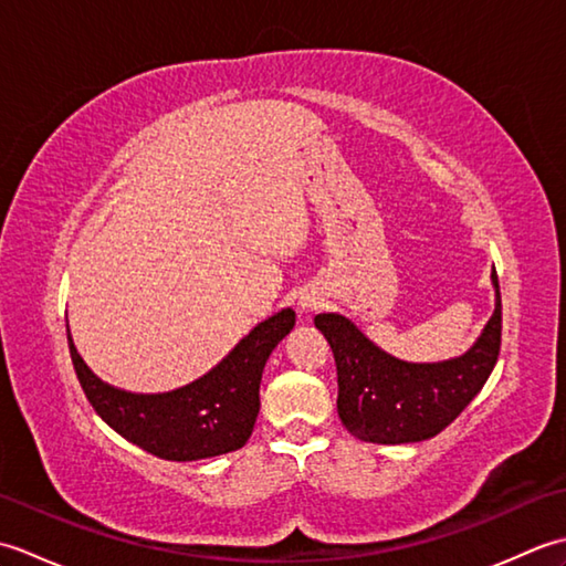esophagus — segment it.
<instances>
[{"label": "esophagus", "mask_w": 566, "mask_h": 566, "mask_svg": "<svg viewBox=\"0 0 566 566\" xmlns=\"http://www.w3.org/2000/svg\"><path fill=\"white\" fill-rule=\"evenodd\" d=\"M318 304H321V296H316V294L298 296V306H302L304 311H314V308H318Z\"/></svg>", "instance_id": "34e87169"}]
</instances>
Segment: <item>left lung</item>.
Masks as SVG:
<instances>
[{"mask_svg": "<svg viewBox=\"0 0 566 566\" xmlns=\"http://www.w3.org/2000/svg\"><path fill=\"white\" fill-rule=\"evenodd\" d=\"M484 333L467 355L438 365L396 359L371 343L353 321L318 314L338 367V413L343 426L365 442H420L448 428L482 391L501 350V292Z\"/></svg>", "mask_w": 566, "mask_h": 566, "instance_id": "left-lung-1", "label": "left lung"}]
</instances>
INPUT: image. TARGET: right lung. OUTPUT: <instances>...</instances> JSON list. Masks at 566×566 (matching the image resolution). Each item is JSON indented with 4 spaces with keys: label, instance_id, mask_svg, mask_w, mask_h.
<instances>
[{
    "label": "right lung",
    "instance_id": "1",
    "mask_svg": "<svg viewBox=\"0 0 566 566\" xmlns=\"http://www.w3.org/2000/svg\"><path fill=\"white\" fill-rule=\"evenodd\" d=\"M296 314L284 308L235 345L223 363L195 384L167 394H128L104 384L90 371L72 345L82 391L94 411L138 448L172 462H191L243 448L260 411V379L268 357Z\"/></svg>",
    "mask_w": 566,
    "mask_h": 566
}]
</instances>
